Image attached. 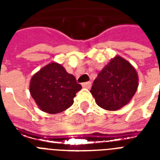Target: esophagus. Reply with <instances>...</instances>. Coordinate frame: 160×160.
<instances>
[{"instance_id": "esophagus-1", "label": "esophagus", "mask_w": 160, "mask_h": 160, "mask_svg": "<svg viewBox=\"0 0 160 160\" xmlns=\"http://www.w3.org/2000/svg\"><path fill=\"white\" fill-rule=\"evenodd\" d=\"M82 87H83L84 88H87V89H90L91 87H92V82H90V81H87V82L82 83Z\"/></svg>"}]
</instances>
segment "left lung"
Returning <instances> with one entry per match:
<instances>
[{"label": "left lung", "mask_w": 160, "mask_h": 160, "mask_svg": "<svg viewBox=\"0 0 160 160\" xmlns=\"http://www.w3.org/2000/svg\"><path fill=\"white\" fill-rule=\"evenodd\" d=\"M138 86L135 68L127 60L116 56L98 74L90 92L99 107L118 111L130 102Z\"/></svg>", "instance_id": "obj_1"}]
</instances>
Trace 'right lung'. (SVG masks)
<instances>
[{
  "instance_id": "add662e5",
  "label": "right lung",
  "mask_w": 160,
  "mask_h": 160,
  "mask_svg": "<svg viewBox=\"0 0 160 160\" xmlns=\"http://www.w3.org/2000/svg\"><path fill=\"white\" fill-rule=\"evenodd\" d=\"M29 88L30 93L41 111L57 114L73 104V98L81 86L63 66L52 62L33 74Z\"/></svg>"
}]
</instances>
